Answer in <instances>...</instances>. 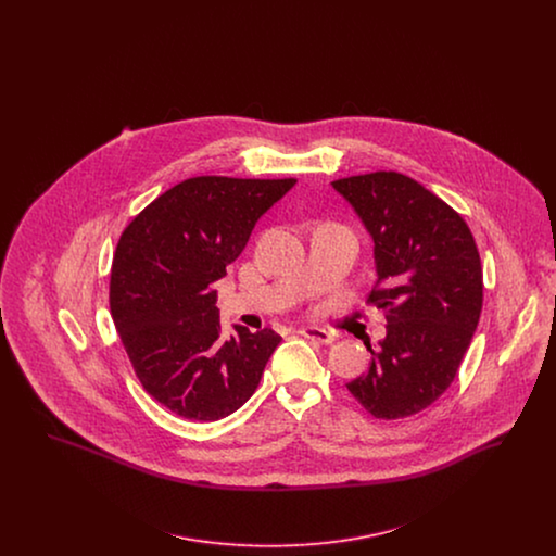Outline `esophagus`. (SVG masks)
I'll return each instance as SVG.
<instances>
[{"label": "esophagus", "instance_id": "esophagus-1", "mask_svg": "<svg viewBox=\"0 0 556 556\" xmlns=\"http://www.w3.org/2000/svg\"><path fill=\"white\" fill-rule=\"evenodd\" d=\"M298 333H300L302 338H306V340L318 342V344H331V342L336 340L331 331H327V329H320V327H304V329H300Z\"/></svg>", "mask_w": 556, "mask_h": 556}]
</instances>
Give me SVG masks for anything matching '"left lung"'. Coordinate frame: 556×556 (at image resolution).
Listing matches in <instances>:
<instances>
[{
  "mask_svg": "<svg viewBox=\"0 0 556 556\" xmlns=\"http://www.w3.org/2000/svg\"><path fill=\"white\" fill-rule=\"evenodd\" d=\"M375 241L377 281L367 304L386 313L388 336L369 370L345 383L375 419H404L442 396L476 333L483 273L465 218L396 170L331 184Z\"/></svg>",
  "mask_w": 556,
  "mask_h": 556,
  "instance_id": "left-lung-1",
  "label": "left lung"
}]
</instances>
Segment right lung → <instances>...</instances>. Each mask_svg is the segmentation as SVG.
Returning a JSON list of instances; mask_svg holds the SVG:
<instances>
[{"label": "right lung", "mask_w": 556, "mask_h": 556, "mask_svg": "<svg viewBox=\"0 0 556 556\" xmlns=\"http://www.w3.org/2000/svg\"><path fill=\"white\" fill-rule=\"evenodd\" d=\"M295 179L204 175L166 189L125 227L110 270V313L143 390L189 421H218L252 396L281 342L236 325L225 338L214 283L256 220Z\"/></svg>", "instance_id": "add662e5"}]
</instances>
